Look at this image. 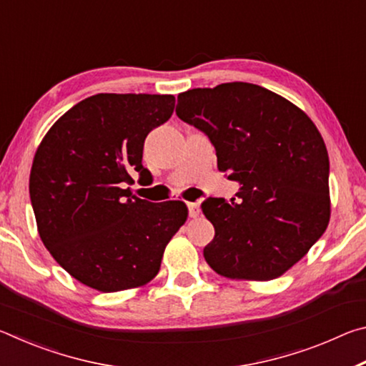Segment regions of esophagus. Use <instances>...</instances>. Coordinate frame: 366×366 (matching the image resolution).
Wrapping results in <instances>:
<instances>
[{
	"label": "esophagus",
	"mask_w": 366,
	"mask_h": 366,
	"mask_svg": "<svg viewBox=\"0 0 366 366\" xmlns=\"http://www.w3.org/2000/svg\"><path fill=\"white\" fill-rule=\"evenodd\" d=\"M187 208H189V216L190 218H198L200 216V205L198 203H187Z\"/></svg>",
	"instance_id": "obj_1"
}]
</instances>
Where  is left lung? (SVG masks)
I'll use <instances>...</instances> for the list:
<instances>
[{
	"mask_svg": "<svg viewBox=\"0 0 366 366\" xmlns=\"http://www.w3.org/2000/svg\"><path fill=\"white\" fill-rule=\"evenodd\" d=\"M176 114L207 135L219 171L240 184L239 203H202L214 226L207 263L231 280L280 277L330 222V158L317 126L286 98L247 82L179 94Z\"/></svg>",
	"mask_w": 366,
	"mask_h": 366,
	"instance_id": "8db88e82",
	"label": "left lung"
}]
</instances>
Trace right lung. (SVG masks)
<instances>
[{
  "label": "right lung",
  "instance_id": "1",
  "mask_svg": "<svg viewBox=\"0 0 366 366\" xmlns=\"http://www.w3.org/2000/svg\"><path fill=\"white\" fill-rule=\"evenodd\" d=\"M172 95L98 94L72 107L43 137L30 171L41 242L85 286L117 292L158 274L166 245L187 219L182 202L134 197L144 142L174 111Z\"/></svg>",
  "mask_w": 366,
  "mask_h": 366
}]
</instances>
